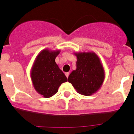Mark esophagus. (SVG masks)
I'll list each match as a JSON object with an SVG mask.
<instances>
[{
	"label": "esophagus",
	"instance_id": "34e87169",
	"mask_svg": "<svg viewBox=\"0 0 134 134\" xmlns=\"http://www.w3.org/2000/svg\"><path fill=\"white\" fill-rule=\"evenodd\" d=\"M65 74L66 77H68L69 76V72H66V73Z\"/></svg>",
	"mask_w": 134,
	"mask_h": 134
}]
</instances>
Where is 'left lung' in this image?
<instances>
[{"instance_id":"8db88e82","label":"left lung","mask_w":134,"mask_h":134,"mask_svg":"<svg viewBox=\"0 0 134 134\" xmlns=\"http://www.w3.org/2000/svg\"><path fill=\"white\" fill-rule=\"evenodd\" d=\"M74 55L77 59L76 69L70 74L68 81L80 94L93 95L103 83V66L94 52H78Z\"/></svg>"}]
</instances>
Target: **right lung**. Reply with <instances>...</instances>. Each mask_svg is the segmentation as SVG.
Instances as JSON below:
<instances>
[{"label":"right lung","instance_id":"1","mask_svg":"<svg viewBox=\"0 0 134 134\" xmlns=\"http://www.w3.org/2000/svg\"><path fill=\"white\" fill-rule=\"evenodd\" d=\"M60 50L44 49L37 55L31 69V79L35 90L44 98H50L58 92V87L67 81L55 62Z\"/></svg>","mask_w":134,"mask_h":134}]
</instances>
